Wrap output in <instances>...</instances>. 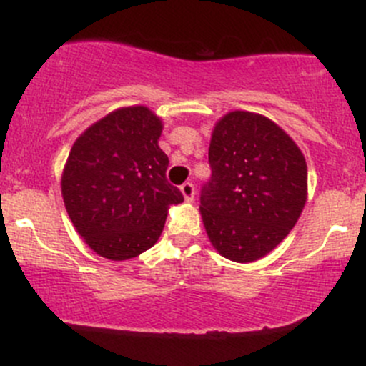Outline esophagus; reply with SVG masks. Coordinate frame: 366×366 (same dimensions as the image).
Instances as JSON below:
<instances>
[{
    "mask_svg": "<svg viewBox=\"0 0 366 366\" xmlns=\"http://www.w3.org/2000/svg\"><path fill=\"white\" fill-rule=\"evenodd\" d=\"M180 191H182L184 198H186V202H193L194 198V186L193 182H184L182 186H180Z\"/></svg>",
    "mask_w": 366,
    "mask_h": 366,
    "instance_id": "34e87169",
    "label": "esophagus"
}]
</instances>
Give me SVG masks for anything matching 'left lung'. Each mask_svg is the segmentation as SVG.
Masks as SVG:
<instances>
[{
	"instance_id": "obj_1",
	"label": "left lung",
	"mask_w": 366,
	"mask_h": 366,
	"mask_svg": "<svg viewBox=\"0 0 366 366\" xmlns=\"http://www.w3.org/2000/svg\"><path fill=\"white\" fill-rule=\"evenodd\" d=\"M209 164L200 212L212 246L239 264L265 257L289 235L306 204L302 152L269 118L232 112L214 127Z\"/></svg>"
}]
</instances>
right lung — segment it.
Segmentation results:
<instances>
[{
	"instance_id": "add662e5",
	"label": "right lung",
	"mask_w": 366,
	"mask_h": 366,
	"mask_svg": "<svg viewBox=\"0 0 366 366\" xmlns=\"http://www.w3.org/2000/svg\"><path fill=\"white\" fill-rule=\"evenodd\" d=\"M162 124L145 106L120 108L86 129L69 154L61 194L77 234L101 257L129 260L152 248L168 207L184 202L166 179Z\"/></svg>"
}]
</instances>
